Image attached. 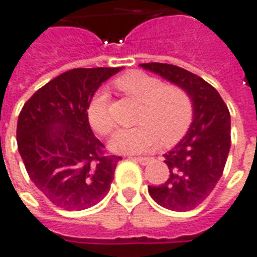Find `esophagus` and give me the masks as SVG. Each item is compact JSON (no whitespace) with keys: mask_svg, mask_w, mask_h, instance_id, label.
Segmentation results:
<instances>
[{"mask_svg":"<svg viewBox=\"0 0 257 257\" xmlns=\"http://www.w3.org/2000/svg\"><path fill=\"white\" fill-rule=\"evenodd\" d=\"M136 160L141 164V165H148V164L153 163L154 161L153 157H137Z\"/></svg>","mask_w":257,"mask_h":257,"instance_id":"1","label":"esophagus"}]
</instances>
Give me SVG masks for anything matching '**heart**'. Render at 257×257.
<instances>
[{"label":"heart","instance_id":"heart-1","mask_svg":"<svg viewBox=\"0 0 257 257\" xmlns=\"http://www.w3.org/2000/svg\"><path fill=\"white\" fill-rule=\"evenodd\" d=\"M113 84L142 104L137 116L140 126L116 131L111 149L117 153H145L154 149L160 141L169 146L186 136L194 116V103L186 89L177 85H165L163 80L140 70L117 77ZM86 117L99 136L107 137L112 133L109 99L104 90L96 92L90 99Z\"/></svg>","mask_w":257,"mask_h":257}]
</instances>
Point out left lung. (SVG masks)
<instances>
[{
	"instance_id": "8db88e82",
	"label": "left lung",
	"mask_w": 257,
	"mask_h": 257,
	"mask_svg": "<svg viewBox=\"0 0 257 257\" xmlns=\"http://www.w3.org/2000/svg\"><path fill=\"white\" fill-rule=\"evenodd\" d=\"M190 93L194 121L186 137L164 154L169 177L161 186H149L160 206L188 211L199 206L217 186L230 149V113L217 89L194 73L169 63H142Z\"/></svg>"
}]
</instances>
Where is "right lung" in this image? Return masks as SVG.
Wrapping results in <instances>:
<instances>
[{
	"label": "right lung",
	"mask_w": 257,
	"mask_h": 257,
	"mask_svg": "<svg viewBox=\"0 0 257 257\" xmlns=\"http://www.w3.org/2000/svg\"><path fill=\"white\" fill-rule=\"evenodd\" d=\"M121 67L71 69L38 89L21 108L17 149L28 176L50 202L85 210L108 194L121 157L93 136L86 107Z\"/></svg>",
	"instance_id": "add662e5"
}]
</instances>
